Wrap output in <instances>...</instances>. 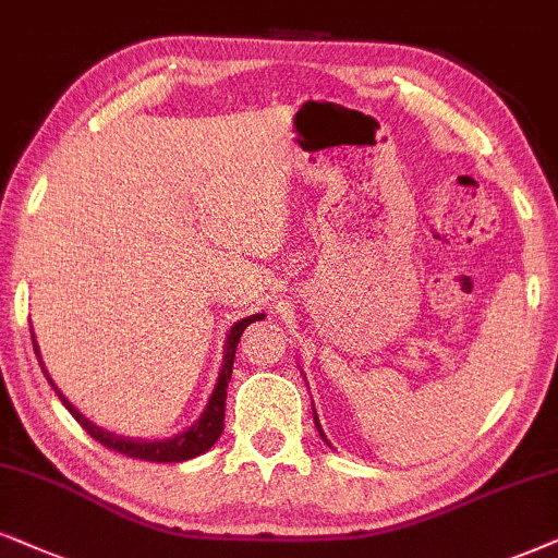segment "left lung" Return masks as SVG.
<instances>
[{
    "mask_svg": "<svg viewBox=\"0 0 558 558\" xmlns=\"http://www.w3.org/2000/svg\"><path fill=\"white\" fill-rule=\"evenodd\" d=\"M314 422H316V429H319V435H322V440H324V442H327V435H324V433H322V427H319V420H316V414H314Z\"/></svg>",
    "mask_w": 558,
    "mask_h": 558,
    "instance_id": "obj_1",
    "label": "left lung"
}]
</instances>
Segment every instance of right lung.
Returning <instances> with one entry per match:
<instances>
[{"label":"right lung","instance_id":"right-lung-1","mask_svg":"<svg viewBox=\"0 0 558 558\" xmlns=\"http://www.w3.org/2000/svg\"><path fill=\"white\" fill-rule=\"evenodd\" d=\"M257 319H265V314H255V316H246V319L236 322L234 327H231V335L227 340V355H223V365H221V373H218V384L214 393H210V401L206 407V412L201 414V420L195 422L193 427L185 429V433L169 437V440H154V442H146V440H125V437H118L112 433H105L97 425H92L89 420H84L76 409L69 404L66 399L59 397L63 404H66L69 412L74 414V420L80 422V425L87 429L89 437H95L97 442L105 448L116 450V453H123L129 458H141V461H154V463H180V461H190V458L206 453V450L214 446V442L221 437L223 433V409H227V386L231 380V368H234V352H236V344H239V337H242V331L250 327L252 322ZM33 348H35V355H38V363H40V352H38V344L33 340ZM46 373V368H44ZM48 378V376H46ZM51 380V378H48ZM53 384V380H51ZM56 389V386H53Z\"/></svg>","mask_w":558,"mask_h":558}]
</instances>
